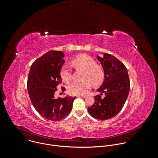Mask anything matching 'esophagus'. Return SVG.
Returning a JSON list of instances; mask_svg holds the SVG:
<instances>
[{
  "label": "esophagus",
  "instance_id": "obj_1",
  "mask_svg": "<svg viewBox=\"0 0 158 158\" xmlns=\"http://www.w3.org/2000/svg\"><path fill=\"white\" fill-rule=\"evenodd\" d=\"M77 97H81V98H86V96H84V95H79V96H77Z\"/></svg>",
  "mask_w": 158,
  "mask_h": 158
}]
</instances>
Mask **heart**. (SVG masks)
<instances>
[{"mask_svg": "<svg viewBox=\"0 0 158 158\" xmlns=\"http://www.w3.org/2000/svg\"><path fill=\"white\" fill-rule=\"evenodd\" d=\"M73 65L76 69H81L85 71L82 77V81L74 82L67 88L68 93L71 95H84L87 94L91 88L92 84L94 87L100 86L105 79V71L101 65H98L96 61L87 54H81L76 56L72 60ZM62 79L69 83L72 79V71L69 65L64 64L60 69Z\"/></svg>", "mask_w": 158, "mask_h": 158, "instance_id": "obj_1", "label": "heart"}]
</instances>
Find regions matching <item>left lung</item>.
I'll use <instances>...</instances> for the list:
<instances>
[{"mask_svg":"<svg viewBox=\"0 0 158 158\" xmlns=\"http://www.w3.org/2000/svg\"><path fill=\"white\" fill-rule=\"evenodd\" d=\"M105 71V79L98 91L104 93L94 96V103L88 107L89 113L93 118L104 121L116 116L123 109L127 98L130 81L126 66L116 57L104 54V57L98 56Z\"/></svg>","mask_w":158,"mask_h":158,"instance_id":"1","label":"left lung"}]
</instances>
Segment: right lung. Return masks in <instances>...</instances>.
Returning <instances> with one entry per match:
<instances>
[{"label":"right lung","mask_w":158,"mask_h":158,"mask_svg":"<svg viewBox=\"0 0 158 158\" xmlns=\"http://www.w3.org/2000/svg\"><path fill=\"white\" fill-rule=\"evenodd\" d=\"M62 51H50L37 59L31 65L27 87L31 102L38 113L52 121L68 115L76 97L55 98L57 86L62 82L60 69L65 60ZM62 87V91H64Z\"/></svg>","instance_id":"1"}]
</instances>
